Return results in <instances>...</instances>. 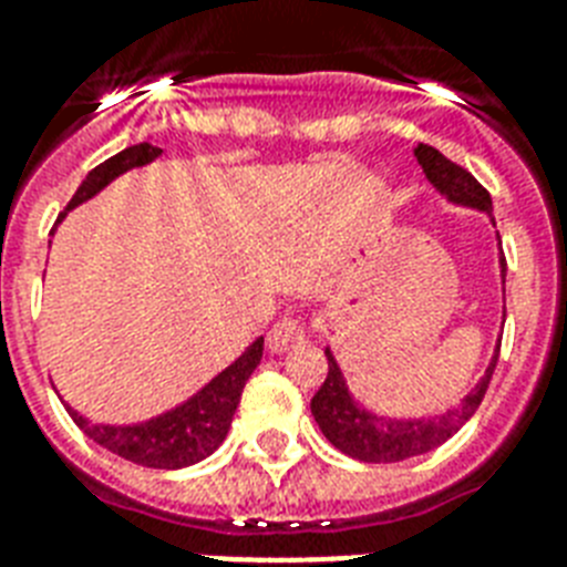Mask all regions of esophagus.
Returning a JSON list of instances; mask_svg holds the SVG:
<instances>
[{"label": "esophagus", "mask_w": 567, "mask_h": 567, "mask_svg": "<svg viewBox=\"0 0 567 567\" xmlns=\"http://www.w3.org/2000/svg\"><path fill=\"white\" fill-rule=\"evenodd\" d=\"M302 338H306V329H302L300 320L282 318L267 332V350L270 353H288L291 347L302 344Z\"/></svg>", "instance_id": "34e87169"}]
</instances>
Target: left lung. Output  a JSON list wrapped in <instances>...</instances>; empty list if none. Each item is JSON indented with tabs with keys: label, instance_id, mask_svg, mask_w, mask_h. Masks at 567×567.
Returning a JSON list of instances; mask_svg holds the SVG:
<instances>
[{
	"label": "left lung",
	"instance_id": "1",
	"mask_svg": "<svg viewBox=\"0 0 567 567\" xmlns=\"http://www.w3.org/2000/svg\"><path fill=\"white\" fill-rule=\"evenodd\" d=\"M414 158L421 164L423 176L430 179L432 188L439 190L447 203L485 212L492 217V196L471 173L462 171L450 158H444L435 146L417 144ZM501 285L503 302H506V258L503 256ZM503 320H506V306H503ZM323 353L329 359L327 382L320 385L318 394L311 396V414H315L320 432L347 456L359 458V462H373V465H388V462H403V458L423 456V453L441 447L444 441L453 439L474 417V412L483 403L485 391H488V382H492L497 353H501V338L494 344L492 362L480 377V382L453 409L441 414H423V417H385V414H377L373 409L359 403L350 385H347L344 371H341L332 347H327Z\"/></svg>",
	"mask_w": 567,
	"mask_h": 567
}]
</instances>
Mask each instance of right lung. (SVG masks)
I'll use <instances>...</instances> for the list:
<instances>
[{
  "label": "right lung",
  "instance_id": "1",
  "mask_svg": "<svg viewBox=\"0 0 567 567\" xmlns=\"http://www.w3.org/2000/svg\"><path fill=\"white\" fill-rule=\"evenodd\" d=\"M164 150L153 144H135L123 150V153L111 155L109 162H102L100 167H93L79 190L73 194L66 212H73L82 203L93 199V196L105 190L111 182L123 176L128 171L146 167L155 158H162ZM66 212L58 217V223L64 220ZM261 350H265V338H256L244 353L223 368L217 377L205 382L196 394L188 400H182L179 405H173L167 412L155 414L150 421L137 423H93L87 421L79 409L66 403V412L75 421V426L93 439L100 447L120 458H128L135 465L158 467V471H176V467H188L203 462L205 456H212L214 450L220 447L226 432L231 426L235 409L240 403V391L247 385V379L261 362Z\"/></svg>",
  "mask_w": 567,
  "mask_h": 567
}]
</instances>
